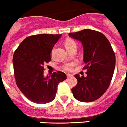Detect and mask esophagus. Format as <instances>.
Wrapping results in <instances>:
<instances>
[{"label":"esophagus","mask_w":127,"mask_h":127,"mask_svg":"<svg viewBox=\"0 0 127 127\" xmlns=\"http://www.w3.org/2000/svg\"><path fill=\"white\" fill-rule=\"evenodd\" d=\"M66 76H67V78H68L72 77L73 75H72V74H66Z\"/></svg>","instance_id":"obj_1"}]
</instances>
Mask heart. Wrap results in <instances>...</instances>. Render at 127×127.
Instances as JSON below:
<instances>
[{
	"instance_id": "b5f03b06",
	"label": "heart",
	"mask_w": 127,
	"mask_h": 127,
	"mask_svg": "<svg viewBox=\"0 0 127 127\" xmlns=\"http://www.w3.org/2000/svg\"><path fill=\"white\" fill-rule=\"evenodd\" d=\"M64 45H65L66 48L69 47H71V46L76 45V42L74 40L71 39H66L64 43ZM74 64L73 63H66L65 64H64L63 66H62V68L63 70H64V71H70L72 70V67L73 66Z\"/></svg>"
}]
</instances>
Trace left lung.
<instances>
[{"label":"left lung","mask_w":127,"mask_h":127,"mask_svg":"<svg viewBox=\"0 0 127 127\" xmlns=\"http://www.w3.org/2000/svg\"><path fill=\"white\" fill-rule=\"evenodd\" d=\"M69 36L81 41L86 77L74 75L78 83L72 88L74 97L82 102H91L104 94L112 80L115 67V55L109 40L97 31L86 29Z\"/></svg>","instance_id":"left-lung-1"}]
</instances>
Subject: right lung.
<instances>
[{"mask_svg":"<svg viewBox=\"0 0 127 127\" xmlns=\"http://www.w3.org/2000/svg\"><path fill=\"white\" fill-rule=\"evenodd\" d=\"M61 34H38L25 39L13 56L16 84L23 94L33 102L47 103L55 97L59 83L66 79L61 71L50 77L43 76L45 63L51 61V52Z\"/></svg>","mask_w":127,"mask_h":127,"instance_id":"obj_1","label":"right lung"}]
</instances>
